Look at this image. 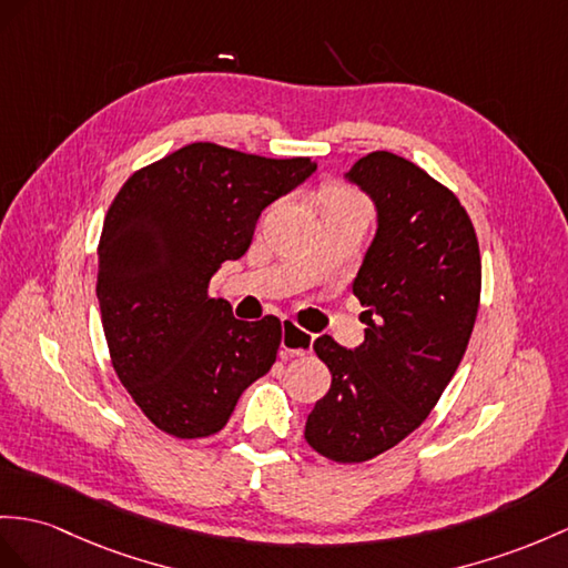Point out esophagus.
<instances>
[{"label": "esophagus", "mask_w": 568, "mask_h": 568, "mask_svg": "<svg viewBox=\"0 0 568 568\" xmlns=\"http://www.w3.org/2000/svg\"><path fill=\"white\" fill-rule=\"evenodd\" d=\"M313 347V335L306 329H301L294 321H282V356H303Z\"/></svg>", "instance_id": "34e87169"}]
</instances>
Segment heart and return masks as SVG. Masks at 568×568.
Wrapping results in <instances>:
<instances>
[{"instance_id":"1","label":"heart","mask_w":568,"mask_h":568,"mask_svg":"<svg viewBox=\"0 0 568 568\" xmlns=\"http://www.w3.org/2000/svg\"><path fill=\"white\" fill-rule=\"evenodd\" d=\"M337 212H366L364 202L347 187H329L325 192V214Z\"/></svg>"}]
</instances>
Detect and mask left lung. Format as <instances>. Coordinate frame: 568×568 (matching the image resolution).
<instances>
[{
	"mask_svg": "<svg viewBox=\"0 0 568 568\" xmlns=\"http://www.w3.org/2000/svg\"><path fill=\"white\" fill-rule=\"evenodd\" d=\"M376 210V236L352 284L364 342L313 349L332 385L306 422L313 450L364 463L417 428L446 390L479 308L481 260L465 206L412 161L373 151L344 173Z\"/></svg>",
	"mask_w": 568,
	"mask_h": 568,
	"instance_id": "1",
	"label": "left lung"
}]
</instances>
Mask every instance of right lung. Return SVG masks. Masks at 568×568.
I'll use <instances>...</instances> for the list:
<instances>
[{
    "mask_svg": "<svg viewBox=\"0 0 568 568\" xmlns=\"http://www.w3.org/2000/svg\"><path fill=\"white\" fill-rule=\"evenodd\" d=\"M315 169L195 142L136 171L110 204L95 280L103 332L120 383L161 432H221L272 368L282 323L239 321L206 286L245 255L262 210Z\"/></svg>",
    "mask_w": 568,
    "mask_h": 568,
    "instance_id": "1",
    "label": "right lung"
}]
</instances>
